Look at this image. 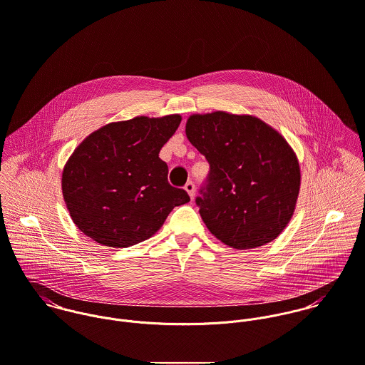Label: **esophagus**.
<instances>
[{
    "instance_id": "1",
    "label": "esophagus",
    "mask_w": 365,
    "mask_h": 365,
    "mask_svg": "<svg viewBox=\"0 0 365 365\" xmlns=\"http://www.w3.org/2000/svg\"><path fill=\"white\" fill-rule=\"evenodd\" d=\"M185 189H186V192L189 193V196L193 199L195 197V195H196V186H195V183L190 180V182H187L186 185H185Z\"/></svg>"
}]
</instances>
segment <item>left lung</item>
I'll return each mask as SVG.
<instances>
[{
	"label": "left lung",
	"instance_id": "obj_1",
	"mask_svg": "<svg viewBox=\"0 0 365 365\" xmlns=\"http://www.w3.org/2000/svg\"><path fill=\"white\" fill-rule=\"evenodd\" d=\"M186 135L210 165L196 197L210 232L237 250L275 240L300 186L296 155L282 135L259 118L224 111L192 115Z\"/></svg>",
	"mask_w": 365,
	"mask_h": 365
}]
</instances>
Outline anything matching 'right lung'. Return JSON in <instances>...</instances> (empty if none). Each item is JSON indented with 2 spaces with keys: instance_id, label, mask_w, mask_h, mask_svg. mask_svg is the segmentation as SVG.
<instances>
[{
  "instance_id": "add662e5",
  "label": "right lung",
  "mask_w": 365,
  "mask_h": 365,
  "mask_svg": "<svg viewBox=\"0 0 365 365\" xmlns=\"http://www.w3.org/2000/svg\"><path fill=\"white\" fill-rule=\"evenodd\" d=\"M180 115L135 117L88 135L68 160L62 190L78 230L101 245L125 248L153 235L173 207L190 200L168 182L160 148Z\"/></svg>"
}]
</instances>
